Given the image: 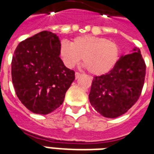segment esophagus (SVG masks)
Segmentation results:
<instances>
[{"label":"esophagus","instance_id":"1","mask_svg":"<svg viewBox=\"0 0 154 154\" xmlns=\"http://www.w3.org/2000/svg\"><path fill=\"white\" fill-rule=\"evenodd\" d=\"M81 75H82V74L79 73V72H76V73H75V77H76V79L79 78V77H80Z\"/></svg>","mask_w":154,"mask_h":154}]
</instances>
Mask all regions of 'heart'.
<instances>
[{
	"instance_id": "heart-1",
	"label": "heart",
	"mask_w": 154,
	"mask_h": 154,
	"mask_svg": "<svg viewBox=\"0 0 154 154\" xmlns=\"http://www.w3.org/2000/svg\"><path fill=\"white\" fill-rule=\"evenodd\" d=\"M59 56L64 65L73 67L83 60L84 66L96 76L109 72L119 58V47L114 41L93 35L75 38L72 44L61 42Z\"/></svg>"
}]
</instances>
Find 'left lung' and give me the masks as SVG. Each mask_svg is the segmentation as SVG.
<instances>
[{
  "instance_id": "obj_1",
  "label": "left lung",
  "mask_w": 154,
  "mask_h": 154,
  "mask_svg": "<svg viewBox=\"0 0 154 154\" xmlns=\"http://www.w3.org/2000/svg\"><path fill=\"white\" fill-rule=\"evenodd\" d=\"M146 65L138 48L121 56L108 73L95 77L89 100L98 113L116 118L127 112L139 100L145 78Z\"/></svg>"
}]
</instances>
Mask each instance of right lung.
<instances>
[{
  "label": "right lung",
  "instance_id": "right-lung-1",
  "mask_svg": "<svg viewBox=\"0 0 154 154\" xmlns=\"http://www.w3.org/2000/svg\"><path fill=\"white\" fill-rule=\"evenodd\" d=\"M60 40L49 31L26 38L15 48L11 62L15 93L33 113L47 115L63 104L75 79L59 56Z\"/></svg>",
  "mask_w": 154,
  "mask_h": 154
}]
</instances>
